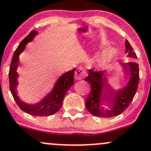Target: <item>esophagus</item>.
<instances>
[{"mask_svg": "<svg viewBox=\"0 0 151 151\" xmlns=\"http://www.w3.org/2000/svg\"><path fill=\"white\" fill-rule=\"evenodd\" d=\"M85 74H86V71L83 67L80 66L76 69L75 73H74V79L75 80H81L85 77Z\"/></svg>", "mask_w": 151, "mask_h": 151, "instance_id": "1", "label": "esophagus"}]
</instances>
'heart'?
Returning a JSON list of instances; mask_svg holds the SVG:
<instances>
[{
  "mask_svg": "<svg viewBox=\"0 0 151 151\" xmlns=\"http://www.w3.org/2000/svg\"><path fill=\"white\" fill-rule=\"evenodd\" d=\"M106 59H107V55L106 54H102L98 57V59H97V61L99 63H103L106 61Z\"/></svg>",
  "mask_w": 151,
  "mask_h": 151,
  "instance_id": "heart-1",
  "label": "heart"
}]
</instances>
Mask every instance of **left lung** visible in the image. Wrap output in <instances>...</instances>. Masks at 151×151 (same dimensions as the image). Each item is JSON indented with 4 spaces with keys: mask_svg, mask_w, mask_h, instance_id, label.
<instances>
[{
    "mask_svg": "<svg viewBox=\"0 0 151 151\" xmlns=\"http://www.w3.org/2000/svg\"><path fill=\"white\" fill-rule=\"evenodd\" d=\"M125 53L127 57L137 58L128 40H125ZM121 65L126 69L128 81L122 88H115L108 84L106 71H88V76L85 79L91 85V92L86 99L85 106L92 115L109 118L121 114L132 101L137 90L139 82V66L131 61ZM109 106L108 109L107 107Z\"/></svg>",
    "mask_w": 151,
    "mask_h": 151,
    "instance_id": "1",
    "label": "left lung"
}]
</instances>
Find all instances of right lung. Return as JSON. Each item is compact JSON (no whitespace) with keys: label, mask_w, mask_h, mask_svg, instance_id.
<instances>
[{"label":"right lung","mask_w":151,"mask_h":151,"mask_svg":"<svg viewBox=\"0 0 151 151\" xmlns=\"http://www.w3.org/2000/svg\"><path fill=\"white\" fill-rule=\"evenodd\" d=\"M37 34L38 32L36 30L32 31L20 42L14 52L9 69V85L16 103L23 111L35 116H47L56 113L62 106L63 100L66 92L74 84L75 68L61 74L55 82L51 90L40 101L35 104H27L20 99L17 91V87L19 85V74L17 72V69L19 67V58L20 54L24 50L27 44L32 42Z\"/></svg>","instance_id":"right-lung-1"}]
</instances>
